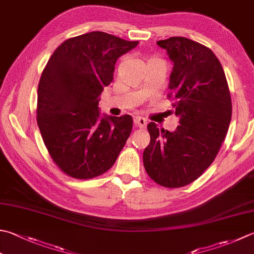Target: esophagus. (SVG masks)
Instances as JSON below:
<instances>
[{
	"mask_svg": "<svg viewBox=\"0 0 254 254\" xmlns=\"http://www.w3.org/2000/svg\"><path fill=\"white\" fill-rule=\"evenodd\" d=\"M134 124H135L136 127L144 128V127H146L147 121L144 118H142V117H136L135 119H134Z\"/></svg>",
	"mask_w": 254,
	"mask_h": 254,
	"instance_id": "1",
	"label": "esophagus"
}]
</instances>
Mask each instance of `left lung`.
Wrapping results in <instances>:
<instances>
[{"mask_svg": "<svg viewBox=\"0 0 254 254\" xmlns=\"http://www.w3.org/2000/svg\"><path fill=\"white\" fill-rule=\"evenodd\" d=\"M157 45L174 63L167 98L174 101L180 126L168 132L148 123L151 142L143 152V164L158 185L178 188L196 181L216 158L231 121V96L210 48L178 36Z\"/></svg>", "mask_w": 254, "mask_h": 254, "instance_id": "1", "label": "left lung"}]
</instances>
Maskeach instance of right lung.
<instances>
[{"instance_id":"right-lung-1","label":"right lung","mask_w":254,"mask_h":254,"mask_svg":"<svg viewBox=\"0 0 254 254\" xmlns=\"http://www.w3.org/2000/svg\"><path fill=\"white\" fill-rule=\"evenodd\" d=\"M138 42L103 32L68 38L55 49L37 91V124L54 163L90 180L110 170L130 136L133 119L100 118L99 97L113 81L118 58Z\"/></svg>"}]
</instances>
